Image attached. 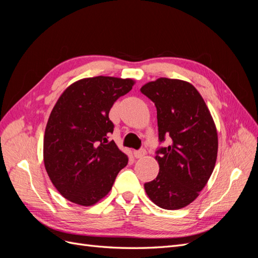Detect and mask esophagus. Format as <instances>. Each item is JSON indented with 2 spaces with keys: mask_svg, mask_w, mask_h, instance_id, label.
Here are the masks:
<instances>
[{
  "mask_svg": "<svg viewBox=\"0 0 258 258\" xmlns=\"http://www.w3.org/2000/svg\"><path fill=\"white\" fill-rule=\"evenodd\" d=\"M145 154H146L145 150H139V151L134 152V155H135L136 158H142L143 156H145Z\"/></svg>",
  "mask_w": 258,
  "mask_h": 258,
  "instance_id": "34e87169",
  "label": "esophagus"
}]
</instances>
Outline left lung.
Wrapping results in <instances>:
<instances>
[{
    "label": "left lung",
    "instance_id": "8db88e82",
    "mask_svg": "<svg viewBox=\"0 0 258 258\" xmlns=\"http://www.w3.org/2000/svg\"><path fill=\"white\" fill-rule=\"evenodd\" d=\"M141 92L157 108L158 139L167 147L156 151L159 173L145 183L147 196L159 208L182 209L196 199L212 174L217 157V132L198 90L189 83L161 77Z\"/></svg>",
    "mask_w": 258,
    "mask_h": 258
}]
</instances>
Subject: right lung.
I'll use <instances>...</instances> for the list:
<instances>
[{
    "label": "right lung",
    "mask_w": 258,
    "mask_h": 258,
    "mask_svg": "<svg viewBox=\"0 0 258 258\" xmlns=\"http://www.w3.org/2000/svg\"><path fill=\"white\" fill-rule=\"evenodd\" d=\"M134 84L111 76L84 79L69 86L53 106L45 129L44 163L66 199L85 207L97 204L127 166V155L108 141L114 130L108 113Z\"/></svg>",
    "instance_id": "1"
}]
</instances>
